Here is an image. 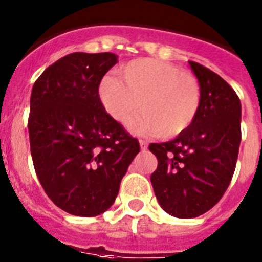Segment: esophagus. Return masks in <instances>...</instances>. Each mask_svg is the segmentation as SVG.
<instances>
[{"instance_id":"34e87169","label":"esophagus","mask_w":262,"mask_h":262,"mask_svg":"<svg viewBox=\"0 0 262 262\" xmlns=\"http://www.w3.org/2000/svg\"><path fill=\"white\" fill-rule=\"evenodd\" d=\"M139 144H140V149L145 150L148 148V143L145 140H139Z\"/></svg>"}]
</instances>
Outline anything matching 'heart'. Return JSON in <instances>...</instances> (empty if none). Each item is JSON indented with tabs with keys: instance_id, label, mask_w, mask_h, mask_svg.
<instances>
[{
	"instance_id": "heart-1",
	"label": "heart",
	"mask_w": 262,
	"mask_h": 262,
	"mask_svg": "<svg viewBox=\"0 0 262 262\" xmlns=\"http://www.w3.org/2000/svg\"><path fill=\"white\" fill-rule=\"evenodd\" d=\"M118 78L106 76L98 87L105 112L127 124L141 107L133 123L138 133L174 138L189 128L201 105L198 78L178 66L152 58L123 64Z\"/></svg>"
}]
</instances>
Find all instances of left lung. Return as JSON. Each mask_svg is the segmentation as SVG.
I'll return each mask as SVG.
<instances>
[{"mask_svg":"<svg viewBox=\"0 0 262 262\" xmlns=\"http://www.w3.org/2000/svg\"><path fill=\"white\" fill-rule=\"evenodd\" d=\"M201 88L193 123L174 140L150 144L158 165L150 175L161 208L178 218L204 214L221 200L236 166L242 129L241 100L229 83L189 61Z\"/></svg>","mask_w":262,"mask_h":262,"instance_id":"obj_1","label":"left lung"}]
</instances>
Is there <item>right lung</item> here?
Returning <instances> with one entry per match:
<instances>
[{
	"instance_id": "1",
	"label": "right lung",
	"mask_w": 262,
	"mask_h": 262,
	"mask_svg": "<svg viewBox=\"0 0 262 262\" xmlns=\"http://www.w3.org/2000/svg\"><path fill=\"white\" fill-rule=\"evenodd\" d=\"M113 53H71L50 64L31 93L28 133L36 175L64 212L93 217L118 195L138 139L105 112L98 87Z\"/></svg>"
}]
</instances>
